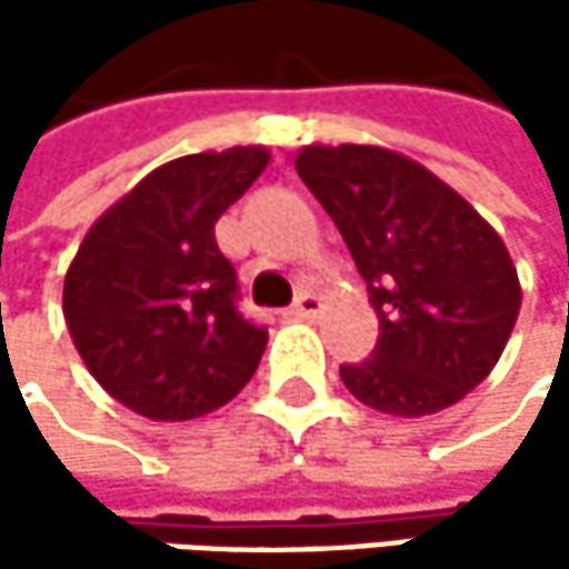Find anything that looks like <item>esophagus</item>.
<instances>
[{
	"instance_id": "esophagus-1",
	"label": "esophagus",
	"mask_w": 569,
	"mask_h": 569,
	"mask_svg": "<svg viewBox=\"0 0 569 569\" xmlns=\"http://www.w3.org/2000/svg\"><path fill=\"white\" fill-rule=\"evenodd\" d=\"M322 312V299L316 292H299V299L289 306V316L296 319H316Z\"/></svg>"
}]
</instances>
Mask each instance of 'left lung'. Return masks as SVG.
Segmentation results:
<instances>
[{"instance_id": "obj_1", "label": "left lung", "mask_w": 569, "mask_h": 569, "mask_svg": "<svg viewBox=\"0 0 569 569\" xmlns=\"http://www.w3.org/2000/svg\"><path fill=\"white\" fill-rule=\"evenodd\" d=\"M302 183L339 227L379 312L369 359L342 366L376 411L435 415L488 379L511 339L520 283L505 240L445 180L372 144H309Z\"/></svg>"}]
</instances>
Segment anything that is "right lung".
<instances>
[{
	"instance_id": "right-lung-1",
	"label": "right lung",
	"mask_w": 569,
	"mask_h": 569,
	"mask_svg": "<svg viewBox=\"0 0 569 569\" xmlns=\"http://www.w3.org/2000/svg\"><path fill=\"white\" fill-rule=\"evenodd\" d=\"M267 164V148L177 158L84 233L61 309L88 372L124 408L187 421L253 379L267 326L237 309V270L213 223Z\"/></svg>"
}]
</instances>
